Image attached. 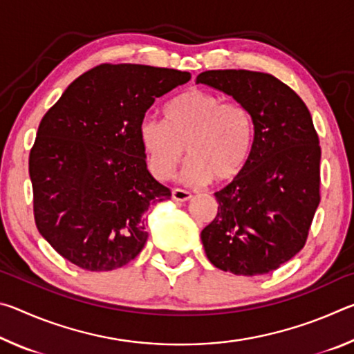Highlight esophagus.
<instances>
[{
  "mask_svg": "<svg viewBox=\"0 0 354 354\" xmlns=\"http://www.w3.org/2000/svg\"><path fill=\"white\" fill-rule=\"evenodd\" d=\"M171 198L175 201H187L192 198V194L187 190H183V189H173Z\"/></svg>",
  "mask_w": 354,
  "mask_h": 354,
  "instance_id": "1",
  "label": "esophagus"
}]
</instances>
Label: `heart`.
<instances>
[{"instance_id": "obj_1", "label": "heart", "mask_w": 354, "mask_h": 354, "mask_svg": "<svg viewBox=\"0 0 354 354\" xmlns=\"http://www.w3.org/2000/svg\"><path fill=\"white\" fill-rule=\"evenodd\" d=\"M139 139L148 169L158 179L170 178L187 151L190 159L183 169L185 183L203 185L212 178L226 183L247 164L254 122L243 104L225 103L218 95L190 88L165 106L164 122L143 118Z\"/></svg>"}]
</instances>
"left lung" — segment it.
Returning <instances> with one entry per match:
<instances>
[{
  "instance_id": "8db88e82",
  "label": "left lung",
  "mask_w": 354,
  "mask_h": 354,
  "mask_svg": "<svg viewBox=\"0 0 354 354\" xmlns=\"http://www.w3.org/2000/svg\"><path fill=\"white\" fill-rule=\"evenodd\" d=\"M196 82L250 111L254 142L242 171L215 192L218 211L201 231L207 259L223 272L277 270L304 247L320 203L319 136L303 100L278 77L250 70H209Z\"/></svg>"
}]
</instances>
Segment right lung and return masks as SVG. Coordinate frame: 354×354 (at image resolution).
Instances as JSON below:
<instances>
[{"instance_id": "right-lung-1", "label": "right lung", "mask_w": 354, "mask_h": 354, "mask_svg": "<svg viewBox=\"0 0 354 354\" xmlns=\"http://www.w3.org/2000/svg\"><path fill=\"white\" fill-rule=\"evenodd\" d=\"M189 71L101 64L70 84L39 124L29 153L41 237L88 272L127 266L145 247L143 214L171 192L147 169L139 124Z\"/></svg>"}]
</instances>
